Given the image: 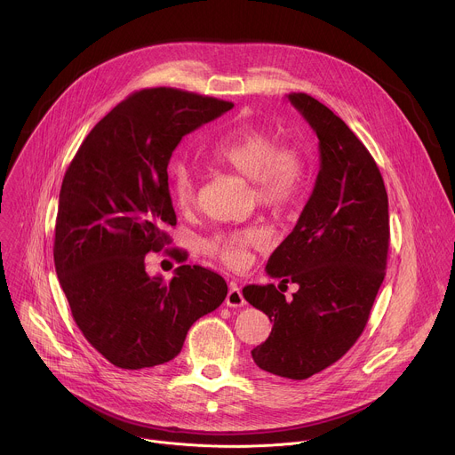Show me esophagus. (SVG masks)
Listing matches in <instances>:
<instances>
[{"label":"esophagus","mask_w":455,"mask_h":455,"mask_svg":"<svg viewBox=\"0 0 455 455\" xmlns=\"http://www.w3.org/2000/svg\"><path fill=\"white\" fill-rule=\"evenodd\" d=\"M225 302H227V306H230V307H241V306L246 304V300H244V297H243V293H241V288L235 286V284L230 286Z\"/></svg>","instance_id":"esophagus-1"}]
</instances>
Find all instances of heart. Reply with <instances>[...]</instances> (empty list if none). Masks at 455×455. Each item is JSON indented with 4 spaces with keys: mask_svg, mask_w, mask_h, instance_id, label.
Segmentation results:
<instances>
[{
    "mask_svg": "<svg viewBox=\"0 0 455 455\" xmlns=\"http://www.w3.org/2000/svg\"><path fill=\"white\" fill-rule=\"evenodd\" d=\"M209 156L244 178L251 180L257 202L281 209L295 200L306 178V158L291 144H277L272 132L259 125H234L211 146ZM169 194L178 209H190L196 202L198 178L183 162H172L167 169ZM265 232L255 227L223 230L202 243L205 255L228 268H243L248 250L263 244Z\"/></svg>",
    "mask_w": 455,
    "mask_h": 455,
    "instance_id": "heart-1",
    "label": "heart"
}]
</instances>
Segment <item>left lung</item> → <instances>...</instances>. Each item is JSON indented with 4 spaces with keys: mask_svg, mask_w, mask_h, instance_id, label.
<instances>
[{
    "mask_svg": "<svg viewBox=\"0 0 455 455\" xmlns=\"http://www.w3.org/2000/svg\"><path fill=\"white\" fill-rule=\"evenodd\" d=\"M288 100L318 139L320 171L291 234L267 272L299 286L286 300L274 284L244 286V299L274 322L251 351L272 374L306 379L340 360L358 340L385 277L388 200L379 169L347 124L307 93Z\"/></svg>",
    "mask_w": 455,
    "mask_h": 455,
    "instance_id": "left-lung-1",
    "label": "left lung"
}]
</instances>
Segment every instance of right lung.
I'll use <instances>...</instances> for the list:
<instances>
[{"mask_svg": "<svg viewBox=\"0 0 455 455\" xmlns=\"http://www.w3.org/2000/svg\"><path fill=\"white\" fill-rule=\"evenodd\" d=\"M234 104L174 88H149L115 106L64 174L53 263L86 340L120 369L172 360L187 331L227 297L221 275L183 265L151 277L146 253L176 225L167 165L180 140ZM169 253H174L171 250Z\"/></svg>", "mask_w": 455, "mask_h": 455, "instance_id": "add662e5", "label": "right lung"}]
</instances>
